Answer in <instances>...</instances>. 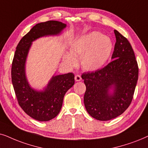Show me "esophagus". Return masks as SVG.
<instances>
[{"mask_svg": "<svg viewBox=\"0 0 148 148\" xmlns=\"http://www.w3.org/2000/svg\"><path fill=\"white\" fill-rule=\"evenodd\" d=\"M81 80H82V78L80 75L77 74V75L75 76V80H76V81H80Z\"/></svg>", "mask_w": 148, "mask_h": 148, "instance_id": "34e87169", "label": "esophagus"}]
</instances>
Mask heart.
Listing matches in <instances>:
<instances>
[{
    "label": "heart",
    "mask_w": 148,
    "mask_h": 148,
    "mask_svg": "<svg viewBox=\"0 0 148 148\" xmlns=\"http://www.w3.org/2000/svg\"><path fill=\"white\" fill-rule=\"evenodd\" d=\"M112 48V42L108 37L103 36L99 32H91L82 35L72 43L70 54L64 56V62L72 67L76 64V59H80L84 70H99L107 62Z\"/></svg>",
    "instance_id": "obj_1"
}]
</instances>
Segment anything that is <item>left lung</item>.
<instances>
[{
  "label": "left lung",
  "mask_w": 148,
  "mask_h": 148,
  "mask_svg": "<svg viewBox=\"0 0 148 148\" xmlns=\"http://www.w3.org/2000/svg\"><path fill=\"white\" fill-rule=\"evenodd\" d=\"M114 32L116 41L113 60L103 68L81 76L86 85L84 103L86 111L101 121L116 118L129 108L138 80V64L131 44L119 32ZM112 86L114 92L110 95Z\"/></svg>",
  "instance_id": "1"
}]
</instances>
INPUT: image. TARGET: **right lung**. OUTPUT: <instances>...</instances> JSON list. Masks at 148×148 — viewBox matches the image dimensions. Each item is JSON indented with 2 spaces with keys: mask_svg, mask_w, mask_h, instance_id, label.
I'll use <instances>...</instances> for the list:
<instances>
[{
  "mask_svg": "<svg viewBox=\"0 0 148 148\" xmlns=\"http://www.w3.org/2000/svg\"><path fill=\"white\" fill-rule=\"evenodd\" d=\"M66 25L58 21L38 23L19 41L11 66V80L20 107L27 115L38 121H48L60 113L63 99L74 84V74L68 73L53 76L44 91L29 87L25 75V62L32 42L47 35L61 32Z\"/></svg>",
  "mask_w": 148,
  "mask_h": 148,
  "instance_id": "1",
  "label": "right lung"
}]
</instances>
